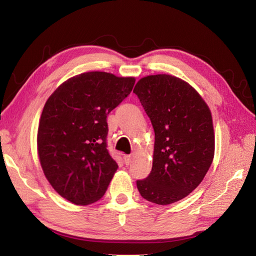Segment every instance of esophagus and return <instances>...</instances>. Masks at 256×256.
I'll list each match as a JSON object with an SVG mask.
<instances>
[{
	"mask_svg": "<svg viewBox=\"0 0 256 256\" xmlns=\"http://www.w3.org/2000/svg\"><path fill=\"white\" fill-rule=\"evenodd\" d=\"M124 164H132V154H127V156H124Z\"/></svg>",
	"mask_w": 256,
	"mask_h": 256,
	"instance_id": "34e87169",
	"label": "esophagus"
}]
</instances>
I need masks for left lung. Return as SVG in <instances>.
Wrapping results in <instances>:
<instances>
[{
  "label": "left lung",
  "instance_id": "obj_1",
  "mask_svg": "<svg viewBox=\"0 0 256 256\" xmlns=\"http://www.w3.org/2000/svg\"><path fill=\"white\" fill-rule=\"evenodd\" d=\"M154 130L152 169L137 188L144 199L168 206L201 184L214 157L211 110L189 82L158 74L134 88Z\"/></svg>",
  "mask_w": 256,
  "mask_h": 256
}]
</instances>
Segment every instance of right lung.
Instances as JSON below:
<instances>
[{
  "label": "right lung",
  "mask_w": 256,
  "mask_h": 256,
  "mask_svg": "<svg viewBox=\"0 0 256 256\" xmlns=\"http://www.w3.org/2000/svg\"><path fill=\"white\" fill-rule=\"evenodd\" d=\"M134 77L87 72L70 77L46 100L38 154L46 179L77 206L100 200L118 169L108 154L107 114L134 85Z\"/></svg>",
  "instance_id": "add662e5"
}]
</instances>
